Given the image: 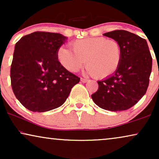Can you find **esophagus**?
Segmentation results:
<instances>
[{
	"label": "esophagus",
	"mask_w": 159,
	"mask_h": 159,
	"mask_svg": "<svg viewBox=\"0 0 159 159\" xmlns=\"http://www.w3.org/2000/svg\"><path fill=\"white\" fill-rule=\"evenodd\" d=\"M80 81H81L82 83H85V82H88V80L87 79H84V78H81V79H80Z\"/></svg>",
	"instance_id": "1"
}]
</instances>
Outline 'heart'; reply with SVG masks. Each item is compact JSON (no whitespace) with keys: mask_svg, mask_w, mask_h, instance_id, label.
<instances>
[{"mask_svg":"<svg viewBox=\"0 0 159 159\" xmlns=\"http://www.w3.org/2000/svg\"><path fill=\"white\" fill-rule=\"evenodd\" d=\"M73 51L64 47L56 53L59 64L70 72H77L84 63L85 72L103 79L112 75L119 68L121 60V48L114 40L103 37L80 39L71 43Z\"/></svg>","mask_w":159,"mask_h":159,"instance_id":"obj_1","label":"heart"}]
</instances>
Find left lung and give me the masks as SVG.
<instances>
[{"label": "left lung", "mask_w": 159, "mask_h": 159, "mask_svg": "<svg viewBox=\"0 0 159 159\" xmlns=\"http://www.w3.org/2000/svg\"><path fill=\"white\" fill-rule=\"evenodd\" d=\"M121 48V60L112 75L98 81V90L91 95L103 109L120 111L129 109L146 93L152 70V57L147 41L126 30L106 32Z\"/></svg>", "instance_id": "8db88e82"}]
</instances>
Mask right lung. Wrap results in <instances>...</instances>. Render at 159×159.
<instances>
[{"mask_svg": "<svg viewBox=\"0 0 159 159\" xmlns=\"http://www.w3.org/2000/svg\"><path fill=\"white\" fill-rule=\"evenodd\" d=\"M68 39L59 33L34 32L15 45L11 81L13 92L26 108L48 111L64 104L80 78L66 70L57 51Z\"/></svg>", "mask_w": 159, "mask_h": 159, "instance_id": "obj_1", "label": "right lung"}]
</instances>
